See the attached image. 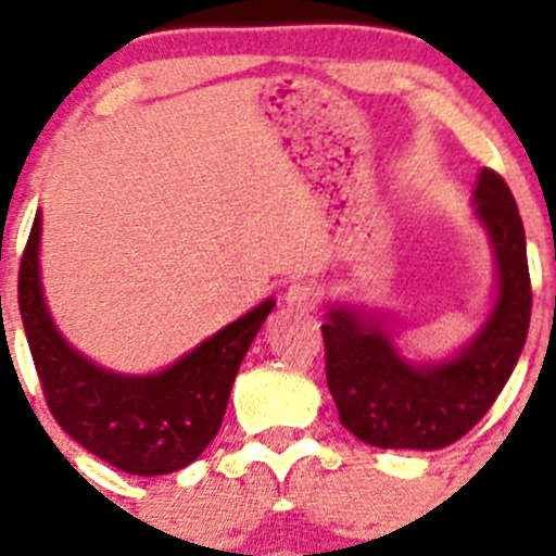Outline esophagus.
Returning <instances> with one entry per match:
<instances>
[{"label": "esophagus", "instance_id": "obj_1", "mask_svg": "<svg viewBox=\"0 0 556 556\" xmlns=\"http://www.w3.org/2000/svg\"><path fill=\"white\" fill-rule=\"evenodd\" d=\"M285 301L298 311H314L316 303H319V290L311 282H292L285 292Z\"/></svg>", "mask_w": 556, "mask_h": 556}]
</instances>
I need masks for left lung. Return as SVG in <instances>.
Masks as SVG:
<instances>
[{
	"instance_id": "left-lung-1",
	"label": "left lung",
	"mask_w": 556,
	"mask_h": 556,
	"mask_svg": "<svg viewBox=\"0 0 556 556\" xmlns=\"http://www.w3.org/2000/svg\"><path fill=\"white\" fill-rule=\"evenodd\" d=\"M475 213L491 237L498 292L483 329L456 358L419 367L406 362L371 319L348 308L327 311L321 334L329 393L340 422L369 446H451L485 417L520 358L533 306L526 229L496 170H480Z\"/></svg>"
}]
</instances>
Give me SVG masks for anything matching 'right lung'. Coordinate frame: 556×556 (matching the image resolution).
Here are the masks:
<instances>
[{"label":"right lung","mask_w":556,"mask_h":556,"mask_svg":"<svg viewBox=\"0 0 556 556\" xmlns=\"http://www.w3.org/2000/svg\"><path fill=\"white\" fill-rule=\"evenodd\" d=\"M41 213L17 274V306L47 406L76 443L129 475H168L192 465L216 438L231 382L274 301L218 329L157 375H115L65 343L39 282Z\"/></svg>","instance_id":"obj_1"}]
</instances>
